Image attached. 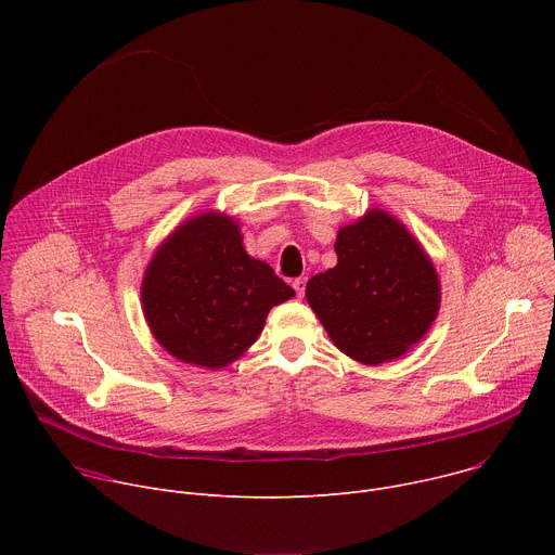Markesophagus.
<instances>
[{"instance_id": "34e87169", "label": "esophagus", "mask_w": 555, "mask_h": 555, "mask_svg": "<svg viewBox=\"0 0 555 555\" xmlns=\"http://www.w3.org/2000/svg\"><path fill=\"white\" fill-rule=\"evenodd\" d=\"M305 283H307V279L305 276H300V279H294V289H296V296L298 298H302V294H305Z\"/></svg>"}]
</instances>
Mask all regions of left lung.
I'll return each instance as SVG.
<instances>
[{"instance_id":"8db88e82","label":"left lung","mask_w":555,"mask_h":555,"mask_svg":"<svg viewBox=\"0 0 555 555\" xmlns=\"http://www.w3.org/2000/svg\"><path fill=\"white\" fill-rule=\"evenodd\" d=\"M336 268L307 281L305 296L332 343L377 366L406 356L433 327L441 283L417 236L384 208L336 234Z\"/></svg>"}]
</instances>
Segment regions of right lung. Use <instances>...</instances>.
<instances>
[{
	"instance_id": "right-lung-1",
	"label": "right lung",
	"mask_w": 555,
	"mask_h": 555,
	"mask_svg": "<svg viewBox=\"0 0 555 555\" xmlns=\"http://www.w3.org/2000/svg\"><path fill=\"white\" fill-rule=\"evenodd\" d=\"M294 289L244 248L240 223L221 210L184 219L155 248L142 283L144 321L176 360L225 369L261 336L272 307Z\"/></svg>"
}]
</instances>
